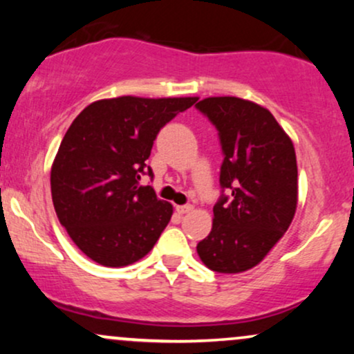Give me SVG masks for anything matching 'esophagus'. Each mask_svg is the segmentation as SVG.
I'll return each mask as SVG.
<instances>
[{"mask_svg": "<svg viewBox=\"0 0 354 354\" xmlns=\"http://www.w3.org/2000/svg\"><path fill=\"white\" fill-rule=\"evenodd\" d=\"M176 211H178V214H186V213H191V211H193V206H191V205L176 206Z\"/></svg>", "mask_w": 354, "mask_h": 354, "instance_id": "obj_1", "label": "esophagus"}]
</instances>
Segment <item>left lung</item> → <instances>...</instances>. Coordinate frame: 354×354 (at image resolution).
<instances>
[{
    "label": "left lung",
    "instance_id": "8db88e82",
    "mask_svg": "<svg viewBox=\"0 0 354 354\" xmlns=\"http://www.w3.org/2000/svg\"><path fill=\"white\" fill-rule=\"evenodd\" d=\"M216 126L225 160L223 194L213 228L198 256L218 273H243L265 259L298 205V166L291 138L266 108L236 96H211L196 104Z\"/></svg>",
    "mask_w": 354,
    "mask_h": 354
}]
</instances>
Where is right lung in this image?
<instances>
[{
	"mask_svg": "<svg viewBox=\"0 0 354 354\" xmlns=\"http://www.w3.org/2000/svg\"><path fill=\"white\" fill-rule=\"evenodd\" d=\"M188 98L118 96L88 104L75 118L51 166L56 216L93 261L120 268L156 245L173 214L141 176L160 129L196 103Z\"/></svg>",
	"mask_w": 354,
	"mask_h": 354,
	"instance_id": "right-lung-1",
	"label": "right lung"
}]
</instances>
